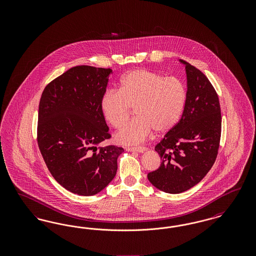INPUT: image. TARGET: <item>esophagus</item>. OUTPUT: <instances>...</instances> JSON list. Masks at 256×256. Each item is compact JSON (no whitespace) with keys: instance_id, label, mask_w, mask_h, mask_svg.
I'll list each match as a JSON object with an SVG mask.
<instances>
[{"instance_id":"1","label":"esophagus","mask_w":256,"mask_h":256,"mask_svg":"<svg viewBox=\"0 0 256 256\" xmlns=\"http://www.w3.org/2000/svg\"><path fill=\"white\" fill-rule=\"evenodd\" d=\"M128 152H144L146 150L145 146H128L126 148Z\"/></svg>"}]
</instances>
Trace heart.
Here are the masks:
<instances>
[{"instance_id": "b5f03b06", "label": "heart", "mask_w": 256, "mask_h": 256, "mask_svg": "<svg viewBox=\"0 0 256 256\" xmlns=\"http://www.w3.org/2000/svg\"><path fill=\"white\" fill-rule=\"evenodd\" d=\"M186 98V87L178 78L136 69L122 76L119 90L104 94L100 108L117 130L128 122L134 108L137 117L116 135L119 143L134 145L143 142L152 130L163 134L172 128L182 115Z\"/></svg>"}]
</instances>
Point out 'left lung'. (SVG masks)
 <instances>
[{"label": "left lung", "mask_w": 256, "mask_h": 256, "mask_svg": "<svg viewBox=\"0 0 256 256\" xmlns=\"http://www.w3.org/2000/svg\"><path fill=\"white\" fill-rule=\"evenodd\" d=\"M187 98L178 122L156 146L161 164L148 174L159 190L180 194L200 182L217 158L222 132L219 97L206 76L186 61Z\"/></svg>", "instance_id": "8db88e82"}]
</instances>
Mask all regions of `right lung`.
Masks as SVG:
<instances>
[{"mask_svg":"<svg viewBox=\"0 0 256 256\" xmlns=\"http://www.w3.org/2000/svg\"><path fill=\"white\" fill-rule=\"evenodd\" d=\"M110 73V68L76 66L48 84L40 98L37 144L54 178L74 194L104 189L124 152L98 146L111 137L100 108Z\"/></svg>","mask_w":256,"mask_h":256,"instance_id":"right-lung-1","label":"right lung"}]
</instances>
